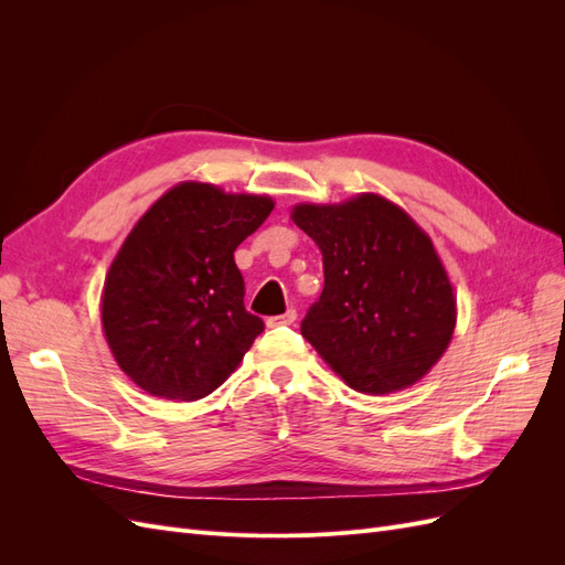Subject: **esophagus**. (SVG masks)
Returning a JSON list of instances; mask_svg holds the SVG:
<instances>
[{"label": "esophagus", "instance_id": "1", "mask_svg": "<svg viewBox=\"0 0 565 565\" xmlns=\"http://www.w3.org/2000/svg\"><path fill=\"white\" fill-rule=\"evenodd\" d=\"M297 320V311L295 309H287L282 316H273L268 318V328H280V324H292Z\"/></svg>", "mask_w": 565, "mask_h": 565}]
</instances>
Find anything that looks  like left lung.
<instances>
[{
	"label": "left lung",
	"instance_id": "8db88e82",
	"mask_svg": "<svg viewBox=\"0 0 565 565\" xmlns=\"http://www.w3.org/2000/svg\"><path fill=\"white\" fill-rule=\"evenodd\" d=\"M292 221L322 252L324 287L301 320L306 341L361 393L419 382L446 353L457 320L431 237L374 193L297 204Z\"/></svg>",
	"mask_w": 565,
	"mask_h": 565
}]
</instances>
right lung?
<instances>
[{"instance_id":"1","label":"right lung","mask_w":565,"mask_h":565,"mask_svg":"<svg viewBox=\"0 0 565 565\" xmlns=\"http://www.w3.org/2000/svg\"><path fill=\"white\" fill-rule=\"evenodd\" d=\"M270 212L268 195L185 181L131 228L106 276L100 320L136 386L167 401H198L241 365L264 320L245 309L233 252Z\"/></svg>"}]
</instances>
